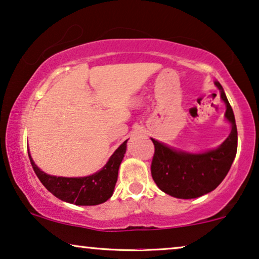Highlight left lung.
Returning <instances> with one entry per match:
<instances>
[{"instance_id":"left-lung-1","label":"left lung","mask_w":259,"mask_h":259,"mask_svg":"<svg viewBox=\"0 0 259 259\" xmlns=\"http://www.w3.org/2000/svg\"><path fill=\"white\" fill-rule=\"evenodd\" d=\"M214 83L226 105L225 118L232 127L220 146L203 153H189L152 139L155 147L152 177L158 188L172 197L190 199L208 194L220 185L233 163L238 147L234 113L220 82Z\"/></svg>"}]
</instances>
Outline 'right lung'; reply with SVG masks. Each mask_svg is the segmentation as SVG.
<instances>
[{
  "label": "right lung",
  "mask_w": 259,
  "mask_h": 259,
  "mask_svg": "<svg viewBox=\"0 0 259 259\" xmlns=\"http://www.w3.org/2000/svg\"><path fill=\"white\" fill-rule=\"evenodd\" d=\"M126 141L114 150L106 165L99 171L87 177H57L42 172L35 165L28 152L29 161L35 175L52 195L61 201L76 205H98L106 202L113 194L118 178V169L124 154L126 152Z\"/></svg>",
  "instance_id": "1"
}]
</instances>
